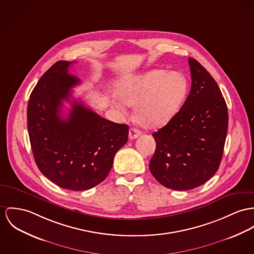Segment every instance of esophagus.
<instances>
[{"label":"esophagus","mask_w":254,"mask_h":254,"mask_svg":"<svg viewBox=\"0 0 254 254\" xmlns=\"http://www.w3.org/2000/svg\"><path fill=\"white\" fill-rule=\"evenodd\" d=\"M140 131L139 130H137L136 128H134V127H131L130 129H129V133H128V136H129V139H135L138 136H140Z\"/></svg>","instance_id":"obj_1"}]
</instances>
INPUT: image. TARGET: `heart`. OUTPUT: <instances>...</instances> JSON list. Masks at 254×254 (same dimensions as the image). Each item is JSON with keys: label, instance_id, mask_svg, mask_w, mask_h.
<instances>
[{"label": "heart", "instance_id": "1", "mask_svg": "<svg viewBox=\"0 0 254 254\" xmlns=\"http://www.w3.org/2000/svg\"><path fill=\"white\" fill-rule=\"evenodd\" d=\"M188 92V82L178 72L152 69L120 79L118 97L128 106H134L137 122L150 128L167 125L179 112Z\"/></svg>", "mask_w": 254, "mask_h": 254}]
</instances>
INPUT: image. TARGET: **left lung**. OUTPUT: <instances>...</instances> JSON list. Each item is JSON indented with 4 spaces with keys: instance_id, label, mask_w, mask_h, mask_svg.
<instances>
[{
    "instance_id": "obj_1",
    "label": "left lung",
    "mask_w": 254,
    "mask_h": 254,
    "mask_svg": "<svg viewBox=\"0 0 254 254\" xmlns=\"http://www.w3.org/2000/svg\"><path fill=\"white\" fill-rule=\"evenodd\" d=\"M191 88L166 126L153 133L156 152L150 171L165 188L189 190L217 171L228 127L226 102L215 79L195 59L189 58Z\"/></svg>"
}]
</instances>
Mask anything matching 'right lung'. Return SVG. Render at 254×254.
Here are the masks:
<instances>
[{
	"label": "right lung",
	"instance_id": "obj_1",
	"mask_svg": "<svg viewBox=\"0 0 254 254\" xmlns=\"http://www.w3.org/2000/svg\"><path fill=\"white\" fill-rule=\"evenodd\" d=\"M71 64L59 61L40 77L28 102L27 121L40 172L60 188L80 191L104 181L129 128L70 100L71 88L80 83L68 72ZM64 101L72 104L66 119L60 116Z\"/></svg>",
	"mask_w": 254,
	"mask_h": 254
}]
</instances>
